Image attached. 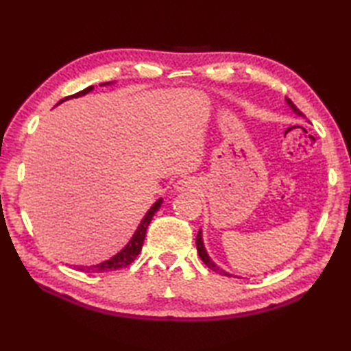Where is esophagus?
I'll return each mask as SVG.
<instances>
[{"label":"esophagus","mask_w":351,"mask_h":351,"mask_svg":"<svg viewBox=\"0 0 351 351\" xmlns=\"http://www.w3.org/2000/svg\"><path fill=\"white\" fill-rule=\"evenodd\" d=\"M176 191L183 192V191H198L201 188V182L197 177H184L180 178L176 184H174Z\"/></svg>","instance_id":"obj_1"}]
</instances>
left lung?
I'll return each mask as SVG.
<instances>
[{
	"instance_id": "obj_1",
	"label": "left lung",
	"mask_w": 351,
	"mask_h": 351,
	"mask_svg": "<svg viewBox=\"0 0 351 351\" xmlns=\"http://www.w3.org/2000/svg\"><path fill=\"white\" fill-rule=\"evenodd\" d=\"M285 102H287V105H288V108H290V110L295 114V115H299V117H303V114L298 110V106H295L290 99H287L285 97ZM197 249H198V254H199V258L204 261V264L206 266L208 267V269H212L213 271H216V274H219V275H225V276H232L231 274H228V271H225L223 269H221L219 266H217V264L210 258V255H208V252H207V249H206V246H204V240H202V231H201V228H199V231H198V234H197Z\"/></svg>"
}]
</instances>
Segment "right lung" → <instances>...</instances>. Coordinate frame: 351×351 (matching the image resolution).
Here are the masks:
<instances>
[{
    "label": "right lung",
    "mask_w": 351,
    "mask_h": 351,
    "mask_svg": "<svg viewBox=\"0 0 351 351\" xmlns=\"http://www.w3.org/2000/svg\"><path fill=\"white\" fill-rule=\"evenodd\" d=\"M112 84H115V82H104V84H100V87H104V85H112ZM93 90H95V87H93V85H90V87H87V88L80 91V93H76V95H72V96H67L64 99H61L57 105L63 104V102H66V100H70V99H76V97H81V96L88 95V93L93 91ZM162 202H163V199L159 198L149 210H147V213L144 215L141 222H139L138 228L135 230L134 236H132L130 240L128 241V245L124 246L121 251H119L115 255H112L110 260H105V261L99 263V264H91V266H75V269L81 270V271H85V274H102V271L117 270V269H121V267L129 266V264L136 258L138 254L141 252L144 239H145V232H147V227H149V223L152 222L154 213L160 208Z\"/></svg>",
    "instance_id": "obj_1"
}]
</instances>
